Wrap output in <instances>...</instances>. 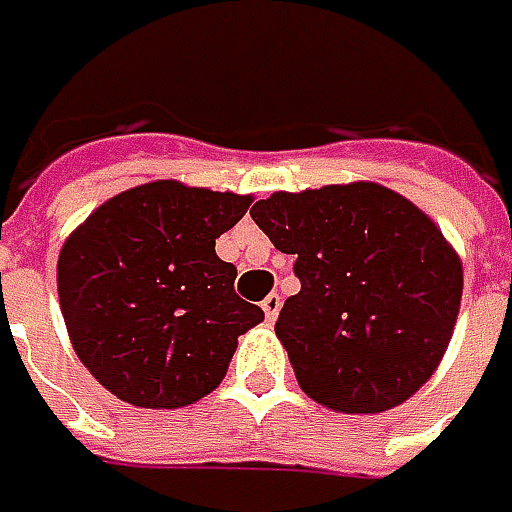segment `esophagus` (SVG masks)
<instances>
[{"label": "esophagus", "mask_w": 512, "mask_h": 512, "mask_svg": "<svg viewBox=\"0 0 512 512\" xmlns=\"http://www.w3.org/2000/svg\"><path fill=\"white\" fill-rule=\"evenodd\" d=\"M279 307H282V296H279V293H270V296H265V302H262V310H265L267 322H273V319L279 316Z\"/></svg>", "instance_id": "1"}]
</instances>
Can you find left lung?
Instances as JSON below:
<instances>
[{
    "label": "left lung",
    "mask_w": 512,
    "mask_h": 512,
    "mask_svg": "<svg viewBox=\"0 0 512 512\" xmlns=\"http://www.w3.org/2000/svg\"><path fill=\"white\" fill-rule=\"evenodd\" d=\"M302 290L276 336L296 382L336 413L407 402L444 359L462 305L464 270L439 225L376 182L270 193L250 210Z\"/></svg>",
    "instance_id": "left-lung-1"
}]
</instances>
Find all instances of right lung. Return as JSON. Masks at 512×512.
I'll list each match as a JSON object with an SVG mask.
<instances>
[{"label": "right lung", "mask_w": 512, "mask_h": 512, "mask_svg": "<svg viewBox=\"0 0 512 512\" xmlns=\"http://www.w3.org/2000/svg\"><path fill=\"white\" fill-rule=\"evenodd\" d=\"M250 202L156 179L116 193L65 239L56 290L70 344L116 399L176 410L222 384L239 336L265 319L216 256Z\"/></svg>", "instance_id": "right-lung-1"}]
</instances>
